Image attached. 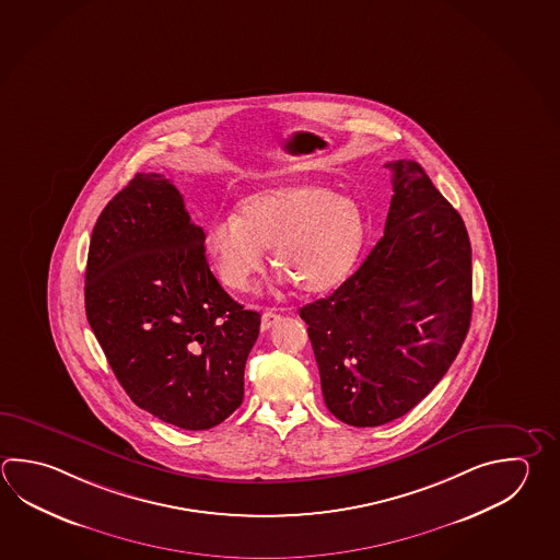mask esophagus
Instances as JSON below:
<instances>
[{"label": "esophagus", "mask_w": 560, "mask_h": 560, "mask_svg": "<svg viewBox=\"0 0 560 560\" xmlns=\"http://www.w3.org/2000/svg\"><path fill=\"white\" fill-rule=\"evenodd\" d=\"M279 318L281 315H277L273 311H265L264 317H261V330H269Z\"/></svg>", "instance_id": "1"}]
</instances>
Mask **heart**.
Segmentation results:
<instances>
[{"label": "heart", "mask_w": 560, "mask_h": 560, "mask_svg": "<svg viewBox=\"0 0 560 560\" xmlns=\"http://www.w3.org/2000/svg\"><path fill=\"white\" fill-rule=\"evenodd\" d=\"M366 220L350 196L301 184L243 198L237 213L208 225L203 252L223 285L245 291L261 273L265 249L275 269L305 293L340 285L359 261Z\"/></svg>", "instance_id": "obj_1"}]
</instances>
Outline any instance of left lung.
<instances>
[{
  "label": "left lung",
  "instance_id": "obj_1",
  "mask_svg": "<svg viewBox=\"0 0 560 560\" xmlns=\"http://www.w3.org/2000/svg\"><path fill=\"white\" fill-rule=\"evenodd\" d=\"M381 242L308 325L330 413L374 428L410 412L442 381L471 323V243L462 215L413 160L388 162Z\"/></svg>",
  "mask_w": 560,
  "mask_h": 560
}]
</instances>
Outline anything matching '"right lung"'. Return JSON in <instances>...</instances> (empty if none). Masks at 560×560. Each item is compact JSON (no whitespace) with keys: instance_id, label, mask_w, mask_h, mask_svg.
Instances as JSON below:
<instances>
[{"instance_id":"1","label":"right lung","mask_w":560,"mask_h":560,"mask_svg":"<svg viewBox=\"0 0 560 560\" xmlns=\"http://www.w3.org/2000/svg\"><path fill=\"white\" fill-rule=\"evenodd\" d=\"M178 188L137 174L101 211L89 245L85 308L120 386L182 430H210L243 400L261 317L223 291Z\"/></svg>"}]
</instances>
